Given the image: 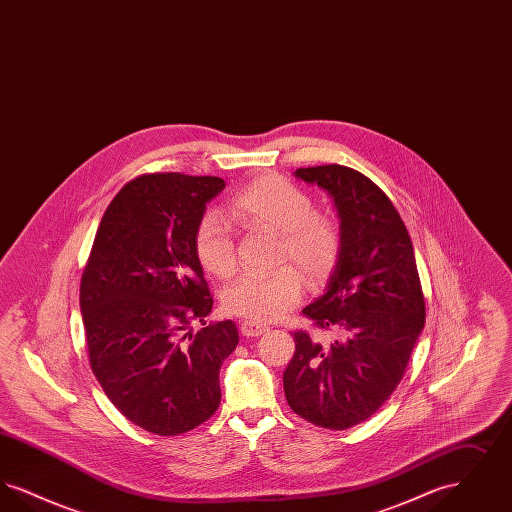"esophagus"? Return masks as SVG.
I'll list each match as a JSON object with an SVG mask.
<instances>
[{"label": "esophagus", "mask_w": 512, "mask_h": 512, "mask_svg": "<svg viewBox=\"0 0 512 512\" xmlns=\"http://www.w3.org/2000/svg\"><path fill=\"white\" fill-rule=\"evenodd\" d=\"M240 332L244 334L245 338H257V336L268 332V326L261 322H253V320H244L240 326Z\"/></svg>", "instance_id": "34e87169"}]
</instances>
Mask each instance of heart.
Returning <instances> with one entry per match:
<instances>
[{"label":"heart","instance_id":"b5f03b06","mask_svg":"<svg viewBox=\"0 0 512 512\" xmlns=\"http://www.w3.org/2000/svg\"><path fill=\"white\" fill-rule=\"evenodd\" d=\"M228 217L244 228L278 232L276 261H293L309 280L324 278L336 267L343 249L340 224L315 211L311 195L290 180L267 174L244 186L226 203ZM194 251L199 265L215 278H230L236 268V247L228 228L215 217L195 228ZM303 292L301 274L290 267L245 274L222 295L226 313L253 322L284 317Z\"/></svg>","mask_w":512,"mask_h":512}]
</instances>
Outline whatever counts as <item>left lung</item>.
Wrapping results in <instances>:
<instances>
[{"label":"left lung","mask_w":512,"mask_h":512,"mask_svg":"<svg viewBox=\"0 0 512 512\" xmlns=\"http://www.w3.org/2000/svg\"><path fill=\"white\" fill-rule=\"evenodd\" d=\"M295 176L334 197L343 249L328 290L303 309L334 340L293 332L284 393L307 422L347 430L376 413L399 386L424 328V293L407 226L378 184L336 163L297 169Z\"/></svg>","instance_id":"1"}]
</instances>
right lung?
<instances>
[{"label": "right lung", "mask_w": 512, "mask_h": 512, "mask_svg": "<svg viewBox=\"0 0 512 512\" xmlns=\"http://www.w3.org/2000/svg\"><path fill=\"white\" fill-rule=\"evenodd\" d=\"M219 176L140 174L113 197L80 278L88 361L109 401L155 436H180L220 405L219 370L240 336L232 320L189 332L213 309L194 251Z\"/></svg>", "instance_id": "obj_1"}]
</instances>
